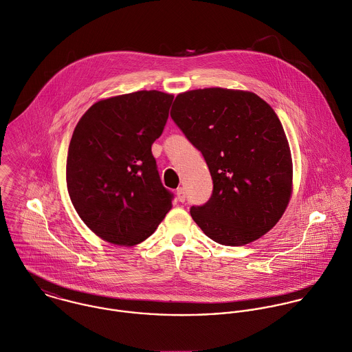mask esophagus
I'll return each instance as SVG.
<instances>
[{"instance_id":"34e87169","label":"esophagus","mask_w":352,"mask_h":352,"mask_svg":"<svg viewBox=\"0 0 352 352\" xmlns=\"http://www.w3.org/2000/svg\"><path fill=\"white\" fill-rule=\"evenodd\" d=\"M177 199H178L179 203H184L186 200V193H185L184 188H178L177 189Z\"/></svg>"}]
</instances>
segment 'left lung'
<instances>
[{"instance_id": "left-lung-1", "label": "left lung", "mask_w": 352, "mask_h": 352, "mask_svg": "<svg viewBox=\"0 0 352 352\" xmlns=\"http://www.w3.org/2000/svg\"><path fill=\"white\" fill-rule=\"evenodd\" d=\"M170 116L211 173V199L190 208L197 226L224 246L267 234L292 192L291 151L274 109L253 92L216 87L177 95Z\"/></svg>"}]
</instances>
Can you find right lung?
<instances>
[{
  "label": "right lung",
  "instance_id": "add662e5",
  "mask_svg": "<svg viewBox=\"0 0 352 352\" xmlns=\"http://www.w3.org/2000/svg\"><path fill=\"white\" fill-rule=\"evenodd\" d=\"M174 96L138 91L92 104L77 122L67 159L72 204L102 239L133 246L171 210L151 146L160 138Z\"/></svg>",
  "mask_w": 352,
  "mask_h": 352
}]
</instances>
